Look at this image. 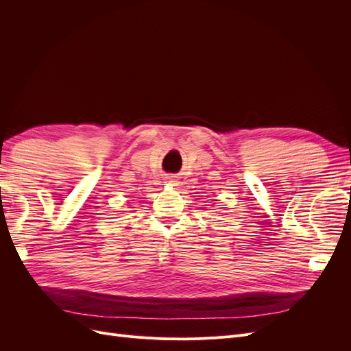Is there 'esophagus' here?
I'll return each mask as SVG.
<instances>
[{
    "mask_svg": "<svg viewBox=\"0 0 351 351\" xmlns=\"http://www.w3.org/2000/svg\"><path fill=\"white\" fill-rule=\"evenodd\" d=\"M165 183L168 186H178V180L174 176H168V177H165Z\"/></svg>",
    "mask_w": 351,
    "mask_h": 351,
    "instance_id": "obj_1",
    "label": "esophagus"
}]
</instances>
